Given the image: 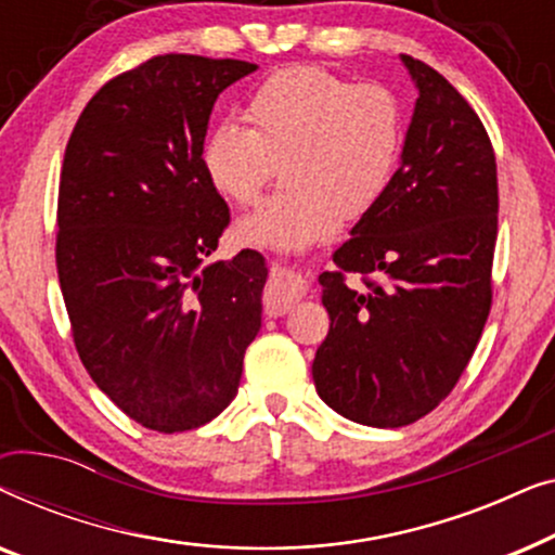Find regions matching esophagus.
I'll list each match as a JSON object with an SVG mask.
<instances>
[{"label":"esophagus","instance_id":"34e87169","mask_svg":"<svg viewBox=\"0 0 555 555\" xmlns=\"http://www.w3.org/2000/svg\"><path fill=\"white\" fill-rule=\"evenodd\" d=\"M308 291V283L298 272L275 268L270 275V283L264 287V310L270 315H283L287 310H293L302 300V295Z\"/></svg>","mask_w":555,"mask_h":555}]
</instances>
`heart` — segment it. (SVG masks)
Segmentation results:
<instances>
[{
  "label": "heart",
  "instance_id": "b5f03b06",
  "mask_svg": "<svg viewBox=\"0 0 555 555\" xmlns=\"http://www.w3.org/2000/svg\"><path fill=\"white\" fill-rule=\"evenodd\" d=\"M249 128L222 124L202 143V171L219 196L253 204L283 162V192L242 217L245 245L302 249L389 192L404 151V105L389 88L359 86L321 67H287L247 98Z\"/></svg>",
  "mask_w": 555,
  "mask_h": 555
}]
</instances>
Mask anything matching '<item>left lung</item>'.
I'll return each mask as SVG.
<instances>
[{
	"label": "left lung",
	"mask_w": 555,
	"mask_h": 555,
	"mask_svg": "<svg viewBox=\"0 0 555 555\" xmlns=\"http://www.w3.org/2000/svg\"><path fill=\"white\" fill-rule=\"evenodd\" d=\"M416 88L389 192L323 272L331 331L313 359L325 404L366 427L429 414L473 359L490 313L498 166L482 120L437 70L401 55ZM364 275L366 288L345 283Z\"/></svg>",
	"instance_id": "left-lung-1"
}]
</instances>
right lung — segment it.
Here are the masks:
<instances>
[{
    "instance_id": "right-lung-1",
    "label": "right lung",
    "mask_w": 555,
    "mask_h": 555,
    "mask_svg": "<svg viewBox=\"0 0 555 555\" xmlns=\"http://www.w3.org/2000/svg\"><path fill=\"white\" fill-rule=\"evenodd\" d=\"M255 70L158 55L105 82L65 149L55 255L75 348L113 404L164 435L230 406L262 325L264 257L207 262L230 209L199 162L219 93Z\"/></svg>"
}]
</instances>
